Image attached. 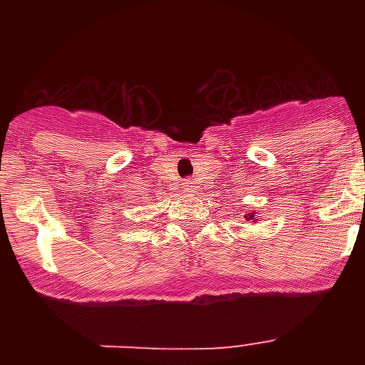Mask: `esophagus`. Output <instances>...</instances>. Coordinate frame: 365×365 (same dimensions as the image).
<instances>
[{"label": "esophagus", "instance_id": "1", "mask_svg": "<svg viewBox=\"0 0 365 365\" xmlns=\"http://www.w3.org/2000/svg\"><path fill=\"white\" fill-rule=\"evenodd\" d=\"M193 180H185V182H182V186H185L186 190H192L193 188Z\"/></svg>", "mask_w": 365, "mask_h": 365}]
</instances>
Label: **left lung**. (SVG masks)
<instances>
[{
    "label": "left lung",
    "instance_id": "obj_1",
    "mask_svg": "<svg viewBox=\"0 0 365 365\" xmlns=\"http://www.w3.org/2000/svg\"><path fill=\"white\" fill-rule=\"evenodd\" d=\"M252 217H254V214H252ZM248 219H250V215H248Z\"/></svg>",
    "mask_w": 365,
    "mask_h": 365
}]
</instances>
